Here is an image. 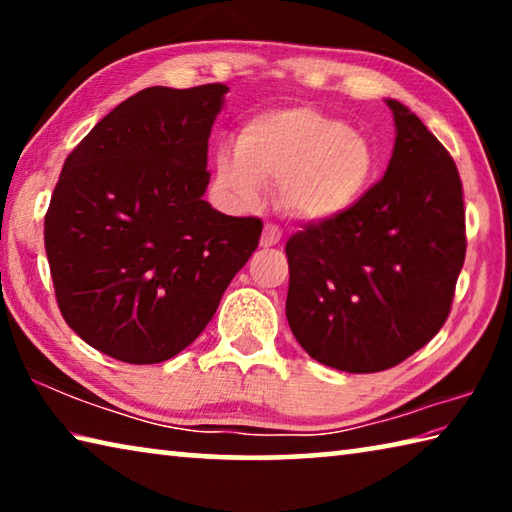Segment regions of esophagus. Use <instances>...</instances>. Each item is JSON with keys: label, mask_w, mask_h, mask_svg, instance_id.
Returning <instances> with one entry per match:
<instances>
[{"label": "esophagus", "mask_w": 512, "mask_h": 512, "mask_svg": "<svg viewBox=\"0 0 512 512\" xmlns=\"http://www.w3.org/2000/svg\"><path fill=\"white\" fill-rule=\"evenodd\" d=\"M280 239H282V230L277 228L275 223H266L264 232H262V241H259V244H262L264 248H271V246L280 244Z\"/></svg>", "instance_id": "34e87169"}]
</instances>
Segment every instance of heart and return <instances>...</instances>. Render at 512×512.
Masks as SVG:
<instances>
[{
    "instance_id": "obj_1",
    "label": "heart",
    "mask_w": 512,
    "mask_h": 512,
    "mask_svg": "<svg viewBox=\"0 0 512 512\" xmlns=\"http://www.w3.org/2000/svg\"><path fill=\"white\" fill-rule=\"evenodd\" d=\"M377 171V153L345 119L311 106L250 117L235 151L216 153V183L237 205H255L264 185H280L291 216L327 221L361 201Z\"/></svg>"
}]
</instances>
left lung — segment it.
Returning a JSON list of instances; mask_svg holds the SVG:
<instances>
[{
    "instance_id": "1",
    "label": "left lung",
    "mask_w": 512,
    "mask_h": 512,
    "mask_svg": "<svg viewBox=\"0 0 512 512\" xmlns=\"http://www.w3.org/2000/svg\"><path fill=\"white\" fill-rule=\"evenodd\" d=\"M395 146L384 178L334 219L287 241V320L311 359L379 372L445 325L465 262L463 185L429 128L386 99Z\"/></svg>"
}]
</instances>
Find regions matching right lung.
<instances>
[{
  "label": "right lung",
  "instance_id": "1",
  "mask_svg": "<svg viewBox=\"0 0 512 512\" xmlns=\"http://www.w3.org/2000/svg\"><path fill=\"white\" fill-rule=\"evenodd\" d=\"M225 92L223 83L137 92L60 171L45 216L56 302L112 359L144 366L185 350L259 244L262 219L203 201Z\"/></svg>",
  "mask_w": 512,
  "mask_h": 512
}]
</instances>
